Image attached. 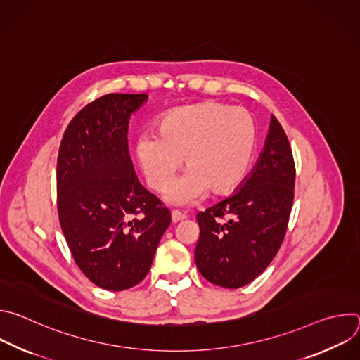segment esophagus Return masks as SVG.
Instances as JSON below:
<instances>
[{"instance_id": "esophagus-1", "label": "esophagus", "mask_w": 360, "mask_h": 360, "mask_svg": "<svg viewBox=\"0 0 360 360\" xmlns=\"http://www.w3.org/2000/svg\"><path fill=\"white\" fill-rule=\"evenodd\" d=\"M185 218H186V215L181 214L179 211H172V212H171V219H172V222H174V224L181 222V221H184Z\"/></svg>"}]
</instances>
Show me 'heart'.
I'll return each instance as SVG.
<instances>
[{"label":"heart","instance_id":"heart-1","mask_svg":"<svg viewBox=\"0 0 360 360\" xmlns=\"http://www.w3.org/2000/svg\"><path fill=\"white\" fill-rule=\"evenodd\" d=\"M256 142L250 114L240 107L200 102L167 112L155 134L138 138L135 153L148 185L157 192L169 188L182 165L186 174L168 199L185 205L210 191L222 196L243 181Z\"/></svg>","mask_w":360,"mask_h":360}]
</instances>
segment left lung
Returning <instances> with one entry per match:
<instances>
[{"label":"left lung","mask_w":360,"mask_h":360,"mask_svg":"<svg viewBox=\"0 0 360 360\" xmlns=\"http://www.w3.org/2000/svg\"><path fill=\"white\" fill-rule=\"evenodd\" d=\"M295 174L288 136L272 115L264 150L238 191L196 215L195 262L205 279L236 289L269 266L288 229Z\"/></svg>","instance_id":"left-lung-1"}]
</instances>
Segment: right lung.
<instances>
[{"label":"right lung","mask_w":360,"mask_h":360,"mask_svg":"<svg viewBox=\"0 0 360 360\" xmlns=\"http://www.w3.org/2000/svg\"><path fill=\"white\" fill-rule=\"evenodd\" d=\"M146 94H108L68 124L58 152L57 205L74 261L96 286L125 290L149 272L171 212L138 181L131 114Z\"/></svg>","instance_id":"1"}]
</instances>
